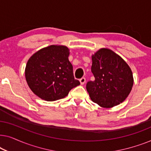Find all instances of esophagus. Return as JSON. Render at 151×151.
Here are the masks:
<instances>
[{
  "label": "esophagus",
  "instance_id": "esophagus-1",
  "mask_svg": "<svg viewBox=\"0 0 151 151\" xmlns=\"http://www.w3.org/2000/svg\"><path fill=\"white\" fill-rule=\"evenodd\" d=\"M85 82H86V78H82L80 80V84H82V85L85 83Z\"/></svg>",
  "mask_w": 151,
  "mask_h": 151
}]
</instances>
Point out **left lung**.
I'll return each instance as SVG.
<instances>
[{"mask_svg":"<svg viewBox=\"0 0 151 151\" xmlns=\"http://www.w3.org/2000/svg\"><path fill=\"white\" fill-rule=\"evenodd\" d=\"M94 81L88 82L86 91L93 102L111 108L124 101L133 85L129 65L111 49L102 48L91 55Z\"/></svg>","mask_w":151,"mask_h":151,"instance_id":"left-lung-1","label":"left lung"}]
</instances>
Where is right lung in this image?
I'll return each instance as SVG.
<instances>
[{
    "mask_svg": "<svg viewBox=\"0 0 151 151\" xmlns=\"http://www.w3.org/2000/svg\"><path fill=\"white\" fill-rule=\"evenodd\" d=\"M69 53L65 45H53L29 58L24 74L29 87L36 96L46 101H55L65 98L72 88L80 85L74 78Z\"/></svg>",
    "mask_w": 151,
    "mask_h": 151,
    "instance_id": "right-lung-1",
    "label": "right lung"
}]
</instances>
